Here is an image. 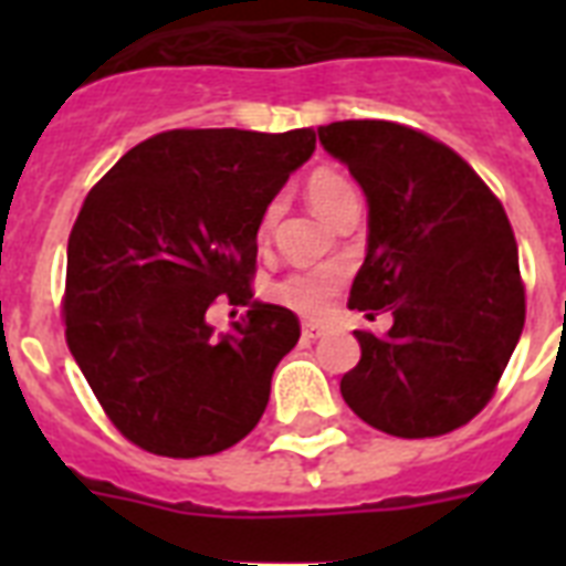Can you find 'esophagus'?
Returning a JSON list of instances; mask_svg holds the SVG:
<instances>
[{"instance_id":"obj_1","label":"esophagus","mask_w":566,"mask_h":566,"mask_svg":"<svg viewBox=\"0 0 566 566\" xmlns=\"http://www.w3.org/2000/svg\"><path fill=\"white\" fill-rule=\"evenodd\" d=\"M326 328L328 326L323 319H302V337H305V340H314V337L323 335Z\"/></svg>"}]
</instances>
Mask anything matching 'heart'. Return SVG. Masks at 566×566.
Masks as SVG:
<instances>
[{
	"label": "heart",
	"mask_w": 566,
	"mask_h": 566,
	"mask_svg": "<svg viewBox=\"0 0 566 566\" xmlns=\"http://www.w3.org/2000/svg\"><path fill=\"white\" fill-rule=\"evenodd\" d=\"M305 193H308V202L314 205V211L323 213L328 220V213L335 211L337 205L355 196V188L340 172L317 170L308 176ZM270 222H273V211L266 213L264 222H261V234L270 229ZM344 279L346 270L340 264L305 266V270H293V273L282 275L270 287V293H273L275 302H282L284 308L300 311V314H319V311H326L328 300L340 291Z\"/></svg>",
	"instance_id": "1"
}]
</instances>
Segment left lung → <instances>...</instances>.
I'll return each mask as SVG.
<instances>
[{"mask_svg": "<svg viewBox=\"0 0 566 566\" xmlns=\"http://www.w3.org/2000/svg\"><path fill=\"white\" fill-rule=\"evenodd\" d=\"M367 196V255L349 308L390 311L355 332L361 361L340 394L373 429L438 438L493 396L526 323L514 231L500 199L449 146L387 119L317 128Z\"/></svg>", "mask_w": 566, "mask_h": 566, "instance_id": "obj_1", "label": "left lung"}]
</instances>
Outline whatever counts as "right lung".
<instances>
[{"label": "right lung", "mask_w": 566, "mask_h": 566, "mask_svg": "<svg viewBox=\"0 0 566 566\" xmlns=\"http://www.w3.org/2000/svg\"><path fill=\"white\" fill-rule=\"evenodd\" d=\"M314 149V128H176L128 149L84 199L66 247V344L146 452L213 455L261 420L300 319L252 300L258 229ZM222 292L250 311L217 336L203 314Z\"/></svg>", "instance_id": "1"}]
</instances>
